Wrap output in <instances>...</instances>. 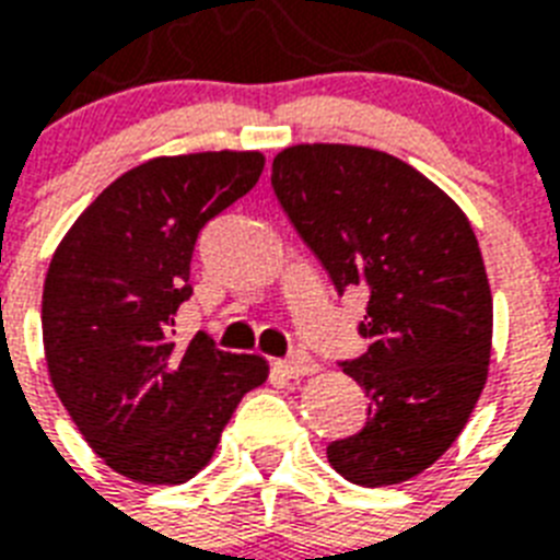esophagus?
<instances>
[{"mask_svg": "<svg viewBox=\"0 0 560 560\" xmlns=\"http://www.w3.org/2000/svg\"><path fill=\"white\" fill-rule=\"evenodd\" d=\"M279 369L288 377H305V374H314L319 366H316V360L307 351H293L290 358L279 360Z\"/></svg>", "mask_w": 560, "mask_h": 560, "instance_id": "1", "label": "esophagus"}]
</instances>
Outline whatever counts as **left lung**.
Masks as SVG:
<instances>
[{"label": "left lung", "instance_id": "obj_1", "mask_svg": "<svg viewBox=\"0 0 560 560\" xmlns=\"http://www.w3.org/2000/svg\"><path fill=\"white\" fill-rule=\"evenodd\" d=\"M272 191L334 290L369 296V349L340 363L366 392V424L328 444V462L366 488L416 477L456 442L488 377L494 305L468 218L412 165L354 144L281 151Z\"/></svg>", "mask_w": 560, "mask_h": 560}]
</instances>
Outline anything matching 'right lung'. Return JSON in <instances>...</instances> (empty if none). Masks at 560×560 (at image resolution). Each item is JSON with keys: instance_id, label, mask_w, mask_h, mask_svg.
Returning a JSON list of instances; mask_svg holds the SVG:
<instances>
[{"instance_id": "right-lung-1", "label": "right lung", "mask_w": 560, "mask_h": 560, "mask_svg": "<svg viewBox=\"0 0 560 560\" xmlns=\"http://www.w3.org/2000/svg\"><path fill=\"white\" fill-rule=\"evenodd\" d=\"M261 171L255 151L144 162L95 197L51 258L43 346L57 398L92 451L133 482L191 479L237 400L267 381L258 354L220 351L202 331L186 349L174 342L197 235Z\"/></svg>"}]
</instances>
